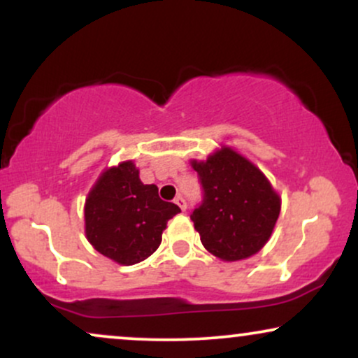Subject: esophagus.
<instances>
[{
    "label": "esophagus",
    "mask_w": 358,
    "mask_h": 358,
    "mask_svg": "<svg viewBox=\"0 0 358 358\" xmlns=\"http://www.w3.org/2000/svg\"><path fill=\"white\" fill-rule=\"evenodd\" d=\"M175 203L178 205L180 208H182V212L187 210V202H185V199H183L182 195H178V196H176V199H175Z\"/></svg>",
    "instance_id": "obj_1"
}]
</instances>
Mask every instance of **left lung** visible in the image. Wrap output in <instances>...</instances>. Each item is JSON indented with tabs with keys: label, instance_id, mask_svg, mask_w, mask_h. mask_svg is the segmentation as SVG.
<instances>
[{
	"label": "left lung",
	"instance_id": "obj_1",
	"mask_svg": "<svg viewBox=\"0 0 358 358\" xmlns=\"http://www.w3.org/2000/svg\"><path fill=\"white\" fill-rule=\"evenodd\" d=\"M190 163L203 187V202L190 215L203 248L227 262L257 254L281 212V196L266 175L231 146Z\"/></svg>",
	"mask_w": 358,
	"mask_h": 358
}]
</instances>
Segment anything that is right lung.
<instances>
[{
  "instance_id": "1",
  "label": "right lung",
  "mask_w": 358,
  "mask_h": 358,
  "mask_svg": "<svg viewBox=\"0 0 358 358\" xmlns=\"http://www.w3.org/2000/svg\"><path fill=\"white\" fill-rule=\"evenodd\" d=\"M180 212L163 202L156 185L139 180L133 159L106 168L84 205L85 237L102 256L121 266L150 257L162 244L168 220Z\"/></svg>"
}]
</instances>
